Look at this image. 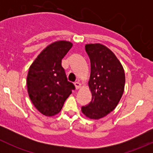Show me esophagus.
Here are the masks:
<instances>
[{"mask_svg": "<svg viewBox=\"0 0 153 153\" xmlns=\"http://www.w3.org/2000/svg\"><path fill=\"white\" fill-rule=\"evenodd\" d=\"M75 88H76V89H79L81 87V84L80 82H75Z\"/></svg>", "mask_w": 153, "mask_h": 153, "instance_id": "esophagus-1", "label": "esophagus"}]
</instances>
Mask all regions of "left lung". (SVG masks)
Here are the masks:
<instances>
[{"label": "left lung", "mask_w": 153, "mask_h": 153, "mask_svg": "<svg viewBox=\"0 0 153 153\" xmlns=\"http://www.w3.org/2000/svg\"><path fill=\"white\" fill-rule=\"evenodd\" d=\"M91 63L88 85L92 101L81 107L87 118L98 120L113 111L124 91L125 73L122 64L115 54L101 44H86Z\"/></svg>", "instance_id": "obj_1"}]
</instances>
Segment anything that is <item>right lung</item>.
<instances>
[{
	"label": "right lung",
	"mask_w": 153,
	"mask_h": 153,
	"mask_svg": "<svg viewBox=\"0 0 153 153\" xmlns=\"http://www.w3.org/2000/svg\"><path fill=\"white\" fill-rule=\"evenodd\" d=\"M72 47L67 41H58L41 51L29 69L27 91L35 107L46 116L61 112L75 86L67 81L61 60Z\"/></svg>",
	"instance_id": "add662e5"
}]
</instances>
